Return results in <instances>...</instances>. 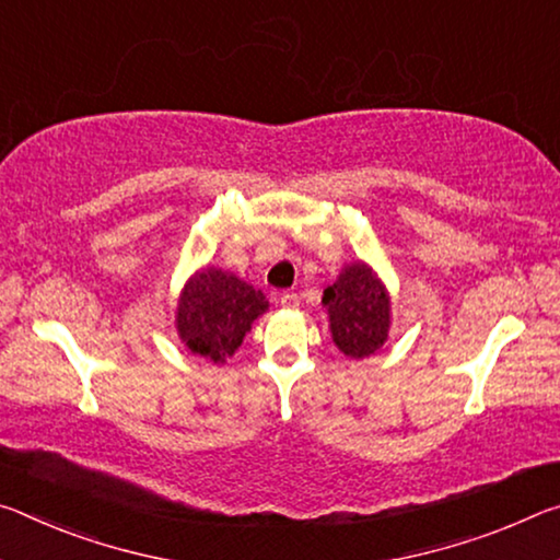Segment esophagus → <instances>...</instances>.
<instances>
[{
    "label": "esophagus",
    "instance_id": "34e87169",
    "mask_svg": "<svg viewBox=\"0 0 560 560\" xmlns=\"http://www.w3.org/2000/svg\"><path fill=\"white\" fill-rule=\"evenodd\" d=\"M280 305L282 307H298L300 305V298H298V292H282L280 295Z\"/></svg>",
    "mask_w": 560,
    "mask_h": 560
}]
</instances>
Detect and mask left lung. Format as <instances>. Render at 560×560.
Instances as JSON below:
<instances>
[{"label": "left lung", "instance_id": "8db88e82", "mask_svg": "<svg viewBox=\"0 0 560 560\" xmlns=\"http://www.w3.org/2000/svg\"><path fill=\"white\" fill-rule=\"evenodd\" d=\"M332 340L340 350L362 360L380 350L389 332V295L364 262H354L323 295Z\"/></svg>", "mask_w": 560, "mask_h": 560}]
</instances>
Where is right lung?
Instances as JSON below:
<instances>
[{
	"label": "right lung",
	"mask_w": 560,
	"mask_h": 560,
	"mask_svg": "<svg viewBox=\"0 0 560 560\" xmlns=\"http://www.w3.org/2000/svg\"><path fill=\"white\" fill-rule=\"evenodd\" d=\"M265 310L268 300L260 290L231 272L206 268L188 280L178 300V335L194 354L225 362Z\"/></svg>",
	"instance_id": "1"
}]
</instances>
